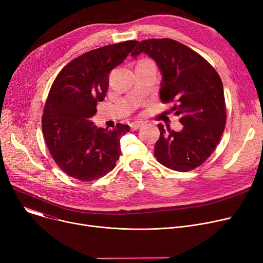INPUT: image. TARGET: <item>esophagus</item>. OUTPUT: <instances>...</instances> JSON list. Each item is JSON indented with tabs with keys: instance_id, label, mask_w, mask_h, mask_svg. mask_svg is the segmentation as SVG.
Segmentation results:
<instances>
[{
	"instance_id": "obj_1",
	"label": "esophagus",
	"mask_w": 263,
	"mask_h": 263,
	"mask_svg": "<svg viewBox=\"0 0 263 263\" xmlns=\"http://www.w3.org/2000/svg\"><path fill=\"white\" fill-rule=\"evenodd\" d=\"M143 126H144V122H143V121H134V122H132V123L130 124V128H131V130L135 131V130L140 129V128L143 127Z\"/></svg>"
}]
</instances>
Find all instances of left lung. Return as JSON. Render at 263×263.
I'll list each match as a JSON object with an SVG mask.
<instances>
[{"label":"left lung","instance_id":"1","mask_svg":"<svg viewBox=\"0 0 263 263\" xmlns=\"http://www.w3.org/2000/svg\"><path fill=\"white\" fill-rule=\"evenodd\" d=\"M146 53L163 76L160 98L174 102L171 112L180 117V132L158 124L160 139L155 157L165 167L177 172L194 170L217 146L226 124L223 83L215 69L201 55L170 38L146 39L131 53Z\"/></svg>","mask_w":263,"mask_h":263}]
</instances>
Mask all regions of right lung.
<instances>
[{
  "instance_id": "right-lung-1",
  "label": "right lung",
  "mask_w": 263,
  "mask_h": 263,
  "mask_svg": "<svg viewBox=\"0 0 263 263\" xmlns=\"http://www.w3.org/2000/svg\"><path fill=\"white\" fill-rule=\"evenodd\" d=\"M128 40L98 48L68 63L55 78L44 108L43 132L58 166L80 181L97 180L112 171L120 156V139L130 131L117 123L107 130L89 120L108 89V74L136 46Z\"/></svg>"
}]
</instances>
